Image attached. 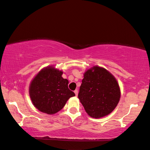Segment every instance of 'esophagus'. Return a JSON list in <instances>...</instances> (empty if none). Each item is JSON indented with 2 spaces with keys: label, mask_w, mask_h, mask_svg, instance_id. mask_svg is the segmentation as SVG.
I'll return each mask as SVG.
<instances>
[{
  "label": "esophagus",
  "mask_w": 150,
  "mask_h": 150,
  "mask_svg": "<svg viewBox=\"0 0 150 150\" xmlns=\"http://www.w3.org/2000/svg\"><path fill=\"white\" fill-rule=\"evenodd\" d=\"M74 93H75V95L76 96V97H77L78 95V91L77 89L75 90V91H74Z\"/></svg>",
  "instance_id": "obj_1"
}]
</instances>
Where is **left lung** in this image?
<instances>
[{"label": "left lung", "mask_w": 150, "mask_h": 150, "mask_svg": "<svg viewBox=\"0 0 150 150\" xmlns=\"http://www.w3.org/2000/svg\"><path fill=\"white\" fill-rule=\"evenodd\" d=\"M120 87L115 78L103 67L93 66L83 74L78 98L90 117L110 114L119 103Z\"/></svg>", "instance_id": "1"}]
</instances>
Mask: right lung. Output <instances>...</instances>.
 <instances>
[{
	"mask_svg": "<svg viewBox=\"0 0 150 150\" xmlns=\"http://www.w3.org/2000/svg\"><path fill=\"white\" fill-rule=\"evenodd\" d=\"M63 70L53 66L43 68L30 81L29 92L35 108L52 115L63 108L74 93L68 87L69 80L62 77Z\"/></svg>",
	"mask_w": 150,
	"mask_h": 150,
	"instance_id": "add662e5",
	"label": "right lung"
}]
</instances>
